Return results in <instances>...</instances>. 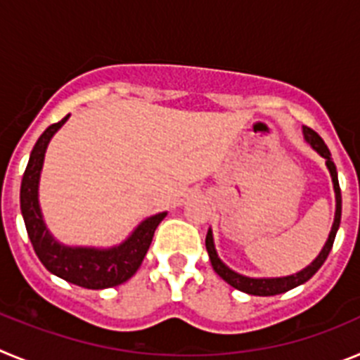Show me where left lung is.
I'll use <instances>...</instances> for the list:
<instances>
[{
    "mask_svg": "<svg viewBox=\"0 0 360 360\" xmlns=\"http://www.w3.org/2000/svg\"><path fill=\"white\" fill-rule=\"evenodd\" d=\"M303 136L304 141L310 144V148L314 151H317L321 157L324 158V164L328 167L330 176H332V184H333V191H335V216H333V224H332V231L328 234V240L324 243V247L321 249L319 256L314 259L308 266H304L303 270H299L295 274L290 276H281V278H249V276H243L236 270H232L231 266L225 265L221 259H219L218 252H216L214 247V236H212V229L207 231V236H205V247H207L209 252V259H211V265L214 269L216 274L219 276L221 279L231 285V287L238 288V290L245 292V294L250 295H278L283 294V292H288L292 288L299 287V285H303L307 283L311 276L316 274L317 270L321 269L324 262H326V257H328L330 250L333 247V240H335V234L339 231V225H341V211H342V200H341V187H339V180H337V169L335 164L332 160V155H330V149L326 148V144L323 142L319 135H317L314 129L307 128L303 126Z\"/></svg>",
    "mask_w": 360,
    "mask_h": 360,
    "instance_id": "left-lung-1",
    "label": "left lung"
}]
</instances>
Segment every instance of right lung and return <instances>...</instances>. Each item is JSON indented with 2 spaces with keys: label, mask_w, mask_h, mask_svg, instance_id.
I'll use <instances>...</instances> for the list:
<instances>
[{
  "label": "right lung",
  "mask_w": 360,
  "mask_h": 360,
  "mask_svg": "<svg viewBox=\"0 0 360 360\" xmlns=\"http://www.w3.org/2000/svg\"><path fill=\"white\" fill-rule=\"evenodd\" d=\"M68 117L70 115H66L63 120L44 129L32 149L23 182H21V193H19L21 214H23L32 247L46 270L77 287L103 290V288L117 287L120 283L128 281L139 270L153 241V234L157 231L158 224L167 216V212L149 216L136 225L135 231L122 243L106 247V249L73 247V245H65L56 240L44 224L43 212H41L39 180L46 148L52 136L68 120Z\"/></svg>",
  "instance_id": "right-lung-1"
}]
</instances>
